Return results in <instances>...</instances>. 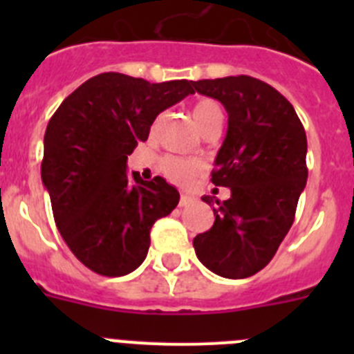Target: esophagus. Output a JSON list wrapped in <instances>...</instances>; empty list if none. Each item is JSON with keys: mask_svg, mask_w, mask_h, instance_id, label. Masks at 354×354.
I'll list each match as a JSON object with an SVG mask.
<instances>
[{"mask_svg": "<svg viewBox=\"0 0 354 354\" xmlns=\"http://www.w3.org/2000/svg\"><path fill=\"white\" fill-rule=\"evenodd\" d=\"M189 204H193V198H192V196H187V195L180 196V200H179V205H180V207H186V205H189Z\"/></svg>", "mask_w": 354, "mask_h": 354, "instance_id": "34e87169", "label": "esophagus"}]
</instances>
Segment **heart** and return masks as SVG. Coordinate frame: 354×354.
Instances as JSON below:
<instances>
[{"label":"heart","mask_w":354,"mask_h":354,"mask_svg":"<svg viewBox=\"0 0 354 354\" xmlns=\"http://www.w3.org/2000/svg\"><path fill=\"white\" fill-rule=\"evenodd\" d=\"M192 117L200 133L205 134L207 131L214 129V127H221V124H223V108L214 99L204 97V99H198V101L193 102ZM159 170L170 183L177 184V186H189L202 175L204 165L198 159L167 156L159 162Z\"/></svg>","instance_id":"heart-1"}]
</instances>
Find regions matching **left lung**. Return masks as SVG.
<instances>
[{"label":"left lung","instance_id":"1","mask_svg":"<svg viewBox=\"0 0 354 354\" xmlns=\"http://www.w3.org/2000/svg\"><path fill=\"white\" fill-rule=\"evenodd\" d=\"M195 90L220 101L228 113L211 180L230 187V198H202L216 202V218L193 246L212 273L248 278L270 264L292 227L308 177L306 134L292 104L257 77L200 80Z\"/></svg>","mask_w":354,"mask_h":354}]
</instances>
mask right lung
Listing matches in <instances>:
<instances>
[{
	"mask_svg": "<svg viewBox=\"0 0 354 354\" xmlns=\"http://www.w3.org/2000/svg\"><path fill=\"white\" fill-rule=\"evenodd\" d=\"M195 93L193 81L149 83L104 72L77 86L44 134L40 174L62 237L93 273L124 277L145 261L150 228L179 204L162 177L126 171L161 111Z\"/></svg>",
	"mask_w": 354,
	"mask_h": 354,
	"instance_id": "1",
	"label": "right lung"
}]
</instances>
